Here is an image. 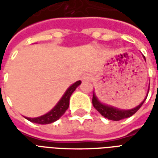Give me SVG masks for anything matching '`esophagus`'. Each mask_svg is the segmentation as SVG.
<instances>
[{
  "instance_id": "1",
  "label": "esophagus",
  "mask_w": 158,
  "mask_h": 158,
  "mask_svg": "<svg viewBox=\"0 0 158 158\" xmlns=\"http://www.w3.org/2000/svg\"><path fill=\"white\" fill-rule=\"evenodd\" d=\"M91 79H92V75L89 74V73H85L81 77V80L82 81H90Z\"/></svg>"
}]
</instances>
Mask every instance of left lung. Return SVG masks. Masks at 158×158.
Returning <instances> with one entry per match:
<instances>
[{"mask_svg": "<svg viewBox=\"0 0 158 158\" xmlns=\"http://www.w3.org/2000/svg\"><path fill=\"white\" fill-rule=\"evenodd\" d=\"M143 57L146 60V57H145L144 56H143ZM149 88L150 85L148 86V90H147L146 96L145 97V99L143 100L142 102H140V104H139L138 106H135V107H134L132 109H119V108H117V107L109 106V105H106L105 103L102 102L97 98V96H96L95 90L93 91L92 104L93 106H94V107H95V108H96L103 117H105L106 118L109 119V120H113V121H119V120H121V119L127 118L131 117L132 115H134L139 108H140V106H142L143 103L146 101V97L148 96Z\"/></svg>", "mask_w": 158, "mask_h": 158, "instance_id": "1", "label": "left lung"}]
</instances>
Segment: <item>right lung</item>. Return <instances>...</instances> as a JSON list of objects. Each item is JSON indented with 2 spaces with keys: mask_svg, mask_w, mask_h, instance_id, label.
<instances>
[{
  "mask_svg": "<svg viewBox=\"0 0 158 158\" xmlns=\"http://www.w3.org/2000/svg\"><path fill=\"white\" fill-rule=\"evenodd\" d=\"M80 84H81V81L79 80V81H77V82L69 86L65 91V93L63 94V96H62V98L59 100L58 102L56 104V106L50 112L42 115V116L37 117V118L25 117V118L28 119L30 122L39 123V124H48V123H52L58 120L65 113L67 109L69 108L70 96Z\"/></svg>",
  "mask_w": 158,
  "mask_h": 158,
  "instance_id": "add662e5",
  "label": "right lung"
}]
</instances>
